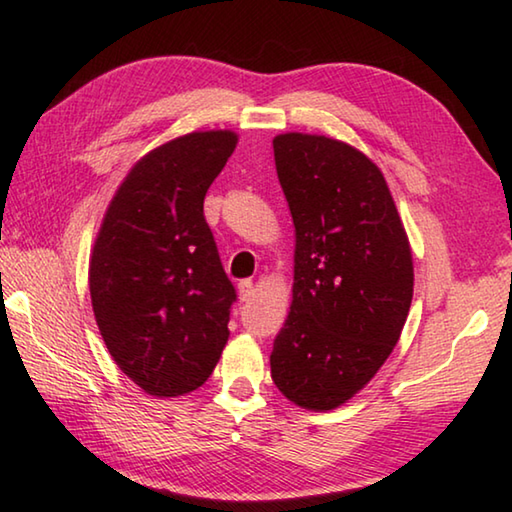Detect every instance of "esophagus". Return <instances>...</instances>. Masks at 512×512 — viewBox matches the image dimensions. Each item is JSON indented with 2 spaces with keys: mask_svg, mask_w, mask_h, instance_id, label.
<instances>
[{
  "mask_svg": "<svg viewBox=\"0 0 512 512\" xmlns=\"http://www.w3.org/2000/svg\"><path fill=\"white\" fill-rule=\"evenodd\" d=\"M237 293H239V300H241V302H248L250 297H253V293H255L253 282H250V280L239 282V284H237Z\"/></svg>",
  "mask_w": 512,
  "mask_h": 512,
  "instance_id": "1",
  "label": "esophagus"
}]
</instances>
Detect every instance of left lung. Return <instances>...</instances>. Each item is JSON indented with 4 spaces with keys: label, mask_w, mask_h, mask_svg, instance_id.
<instances>
[{
    "label": "left lung",
    "mask_w": 512,
    "mask_h": 512,
    "mask_svg": "<svg viewBox=\"0 0 512 512\" xmlns=\"http://www.w3.org/2000/svg\"><path fill=\"white\" fill-rule=\"evenodd\" d=\"M273 150L295 255L271 376L302 410L329 412L378 374L401 338L414 293L412 248L369 156L302 132L275 136Z\"/></svg>",
    "instance_id": "left-lung-1"
}]
</instances>
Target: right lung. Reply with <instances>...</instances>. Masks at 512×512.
Returning a JSON list of instances; mask_svg holds the SVG:
<instances>
[{
    "label": "right lung",
    "mask_w": 512,
    "mask_h": 512,
    "mask_svg": "<svg viewBox=\"0 0 512 512\" xmlns=\"http://www.w3.org/2000/svg\"><path fill=\"white\" fill-rule=\"evenodd\" d=\"M230 129L172 138L134 163L89 259L100 336L120 371L156 398L201 387L228 342L235 288L203 217L237 147Z\"/></svg>",
    "instance_id": "right-lung-1"
}]
</instances>
